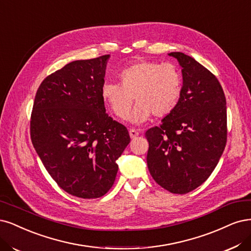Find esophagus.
<instances>
[{"label":"esophagus","instance_id":"esophagus-1","mask_svg":"<svg viewBox=\"0 0 251 251\" xmlns=\"http://www.w3.org/2000/svg\"><path fill=\"white\" fill-rule=\"evenodd\" d=\"M128 133H129V137H131L132 139H134V138H136L138 135H139V132H138L137 129H134V128L129 129Z\"/></svg>","mask_w":251,"mask_h":251}]
</instances>
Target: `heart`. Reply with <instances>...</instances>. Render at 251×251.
<instances>
[{"label": "heart", "mask_w": 251, "mask_h": 251, "mask_svg": "<svg viewBox=\"0 0 251 251\" xmlns=\"http://www.w3.org/2000/svg\"><path fill=\"white\" fill-rule=\"evenodd\" d=\"M117 79L118 84H103L100 96L120 119L127 117L134 98L137 105L129 120L135 125L145 123L151 114L165 117L178 105L183 77L175 64L141 60L119 71Z\"/></svg>", "instance_id": "1"}]
</instances>
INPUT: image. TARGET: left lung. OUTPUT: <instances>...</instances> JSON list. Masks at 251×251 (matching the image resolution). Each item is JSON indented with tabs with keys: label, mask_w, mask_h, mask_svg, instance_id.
<instances>
[{
	"label": "left lung",
	"mask_w": 251,
	"mask_h": 251,
	"mask_svg": "<svg viewBox=\"0 0 251 251\" xmlns=\"http://www.w3.org/2000/svg\"><path fill=\"white\" fill-rule=\"evenodd\" d=\"M183 75L177 107L160 126L146 131L148 167L164 189L186 194L208 179L226 144V100L219 81L196 60L180 51Z\"/></svg>",
	"instance_id": "left-lung-1"
}]
</instances>
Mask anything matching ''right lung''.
Wrapping results in <instances>:
<instances>
[{"instance_id": "obj_1", "label": "right lung", "mask_w": 251, "mask_h": 251, "mask_svg": "<svg viewBox=\"0 0 251 251\" xmlns=\"http://www.w3.org/2000/svg\"><path fill=\"white\" fill-rule=\"evenodd\" d=\"M109 58L75 60L47 76L31 115V140L50 176L65 192L88 200L113 186L116 161L131 140L100 96Z\"/></svg>"}]
</instances>
